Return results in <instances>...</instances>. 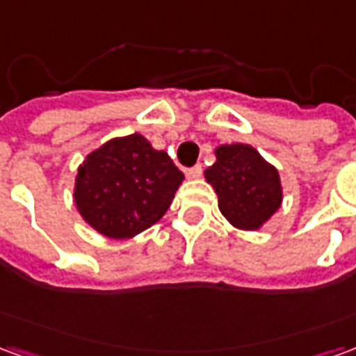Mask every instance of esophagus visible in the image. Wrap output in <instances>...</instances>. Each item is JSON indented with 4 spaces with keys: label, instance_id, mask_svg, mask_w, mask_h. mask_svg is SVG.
I'll use <instances>...</instances> for the list:
<instances>
[{
    "label": "esophagus",
    "instance_id": "esophagus-1",
    "mask_svg": "<svg viewBox=\"0 0 356 356\" xmlns=\"http://www.w3.org/2000/svg\"><path fill=\"white\" fill-rule=\"evenodd\" d=\"M202 165L200 163H196V165H193V168H186L185 170V175L188 179H198L202 175Z\"/></svg>",
    "mask_w": 356,
    "mask_h": 356
}]
</instances>
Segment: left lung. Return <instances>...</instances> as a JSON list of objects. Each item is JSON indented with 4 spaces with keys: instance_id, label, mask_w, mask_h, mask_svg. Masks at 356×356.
<instances>
[{
    "instance_id": "obj_1",
    "label": "left lung",
    "mask_w": 356,
    "mask_h": 356,
    "mask_svg": "<svg viewBox=\"0 0 356 356\" xmlns=\"http://www.w3.org/2000/svg\"><path fill=\"white\" fill-rule=\"evenodd\" d=\"M216 156L206 179L216 188L221 213L238 229H259L282 202L278 171L248 145H223Z\"/></svg>"
}]
</instances>
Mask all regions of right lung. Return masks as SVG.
I'll return each mask as SVG.
<instances>
[{
	"label": "right lung",
	"mask_w": 356,
	"mask_h": 356,
	"mask_svg": "<svg viewBox=\"0 0 356 356\" xmlns=\"http://www.w3.org/2000/svg\"><path fill=\"white\" fill-rule=\"evenodd\" d=\"M183 179L170 156L133 133L86 158L74 198L81 217L101 234L129 238L162 219Z\"/></svg>",
	"instance_id": "obj_1"
}]
</instances>
